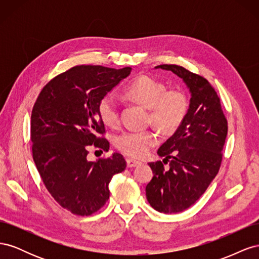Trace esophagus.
<instances>
[{
  "label": "esophagus",
  "instance_id": "34e87169",
  "mask_svg": "<svg viewBox=\"0 0 259 259\" xmlns=\"http://www.w3.org/2000/svg\"><path fill=\"white\" fill-rule=\"evenodd\" d=\"M126 164H127V167H135V166L140 165V164H142V162L136 161V160H134V159L127 158V159H126Z\"/></svg>",
  "mask_w": 259,
  "mask_h": 259
}]
</instances>
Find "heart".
<instances>
[{
    "label": "heart",
    "mask_w": 259,
    "mask_h": 259,
    "mask_svg": "<svg viewBox=\"0 0 259 259\" xmlns=\"http://www.w3.org/2000/svg\"><path fill=\"white\" fill-rule=\"evenodd\" d=\"M125 95L150 109V120L163 133H174L189 110V100L179 89L166 90L163 82L149 75H142L124 89ZM101 122L109 127L119 124V100L113 93H107L97 106ZM159 142L158 134L152 130L125 131L114 138V146L122 153L140 158Z\"/></svg>",
    "instance_id": "b5f03b06"
}]
</instances>
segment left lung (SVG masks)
I'll use <instances>...</instances> for the list:
<instances>
[{"label":"left lung","mask_w":259,"mask_h":259,"mask_svg":"<svg viewBox=\"0 0 259 259\" xmlns=\"http://www.w3.org/2000/svg\"><path fill=\"white\" fill-rule=\"evenodd\" d=\"M156 68L182 77L191 93L186 119L158 150L165 159L149 163L153 178L146 187L147 200L158 211L174 214L193 205L217 175L228 122L221 99L205 77L177 65ZM164 163L169 164L168 170Z\"/></svg>","instance_id":"obj_1"}]
</instances>
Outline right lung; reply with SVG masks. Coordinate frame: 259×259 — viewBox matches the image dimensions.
Listing matches in <instances>:
<instances>
[{
  "instance_id": "obj_1",
  "label": "right lung",
  "mask_w": 259,
  "mask_h": 259,
  "mask_svg": "<svg viewBox=\"0 0 259 259\" xmlns=\"http://www.w3.org/2000/svg\"><path fill=\"white\" fill-rule=\"evenodd\" d=\"M132 71L80 65L56 75L38 94L31 113L32 158L43 184L55 201L79 216L103 207L110 195L109 183L126 167L114 153L88 160L92 147L108 151L98 101Z\"/></svg>"
}]
</instances>
